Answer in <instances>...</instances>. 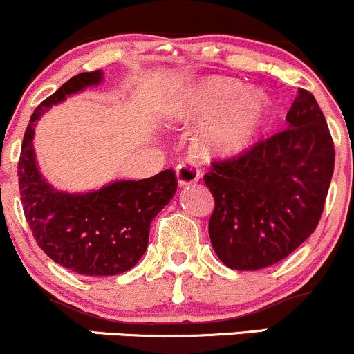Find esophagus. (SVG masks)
<instances>
[{
  "instance_id": "1",
  "label": "esophagus",
  "mask_w": 354,
  "mask_h": 354,
  "mask_svg": "<svg viewBox=\"0 0 354 354\" xmlns=\"http://www.w3.org/2000/svg\"><path fill=\"white\" fill-rule=\"evenodd\" d=\"M178 185H191L199 178V169L192 160H182L176 167Z\"/></svg>"
}]
</instances>
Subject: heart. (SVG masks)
<instances>
[{"label": "heart", "instance_id": "1", "mask_svg": "<svg viewBox=\"0 0 354 354\" xmlns=\"http://www.w3.org/2000/svg\"><path fill=\"white\" fill-rule=\"evenodd\" d=\"M187 115H215L205 132L209 146L223 151L241 149L258 138L270 117V101L258 91H243L227 79H208L192 91Z\"/></svg>", "mask_w": 354, "mask_h": 354}]
</instances>
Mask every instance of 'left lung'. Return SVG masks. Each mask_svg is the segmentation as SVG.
I'll use <instances>...</instances> for the list:
<instances>
[{
	"mask_svg": "<svg viewBox=\"0 0 354 354\" xmlns=\"http://www.w3.org/2000/svg\"><path fill=\"white\" fill-rule=\"evenodd\" d=\"M288 129L205 176L215 208L208 230L223 265L260 270L284 260L317 229L334 174V142L313 94L297 89Z\"/></svg>",
	"mask_w": 354,
	"mask_h": 354,
	"instance_id": "8db88e82",
	"label": "left lung"
}]
</instances>
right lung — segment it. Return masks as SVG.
Here are the masks:
<instances>
[{"label": "right lung", "instance_id": "1", "mask_svg": "<svg viewBox=\"0 0 354 354\" xmlns=\"http://www.w3.org/2000/svg\"><path fill=\"white\" fill-rule=\"evenodd\" d=\"M103 72H82L66 80L34 110L19 160V189L27 223L41 250L80 275H118L131 270L148 248L151 220L177 191L174 170L141 180H115L97 191H57L41 176L34 155L36 122L66 96L96 86Z\"/></svg>", "mask_w": 354, "mask_h": 354}]
</instances>
